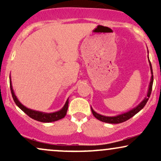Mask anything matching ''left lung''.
I'll return each mask as SVG.
<instances>
[{
	"label": "left lung",
	"instance_id": "obj_1",
	"mask_svg": "<svg viewBox=\"0 0 161 161\" xmlns=\"http://www.w3.org/2000/svg\"><path fill=\"white\" fill-rule=\"evenodd\" d=\"M147 52H148V51H147ZM148 60H149V58H148ZM149 65H150L151 78L150 84H149V86H148V91H147V96H146L145 98L142 100V102L140 103L139 104H138L137 106L135 107L133 109L129 110V111L123 113V114H119V115H117V116H106L101 115V114H97V113H96L91 107L92 112V114H93L94 116L101 122H104V123H114V124H116V123H123V122L128 120L129 119H130L131 117H132V116L136 115L137 113L139 112L140 110H141L145 106V104H147V101H148V98L150 97L151 91H152V86H153V82H154V77H153L152 66H151V64L150 60H149Z\"/></svg>",
	"mask_w": 161,
	"mask_h": 161
}]
</instances>
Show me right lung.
Masks as SVG:
<instances>
[{
	"label": "right lung",
	"instance_id": "add662e5",
	"mask_svg": "<svg viewBox=\"0 0 161 161\" xmlns=\"http://www.w3.org/2000/svg\"><path fill=\"white\" fill-rule=\"evenodd\" d=\"M10 86L11 94H12V97L13 98H14V102L16 103V104L17 105V106L19 107V108L21 109L24 113H25V114H26L28 116H30V117L32 118V119H36L37 121L42 122V123H51V122L59 120V119H62V118H64V116H66V112H67V109H68V104H69V98L66 100L65 104H64V106L63 107L61 110H58V111L53 112V113L41 112V111H38V110H32V109L28 108L19 102V101L18 100L17 97H16L15 93H14V89H13L10 76Z\"/></svg>",
	"mask_w": 161,
	"mask_h": 161
}]
</instances>
